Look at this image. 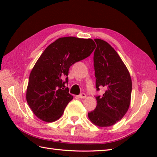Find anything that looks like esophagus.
<instances>
[{
	"mask_svg": "<svg viewBox=\"0 0 157 157\" xmlns=\"http://www.w3.org/2000/svg\"><path fill=\"white\" fill-rule=\"evenodd\" d=\"M79 98H86V94H85L84 93H82V94H79Z\"/></svg>",
	"mask_w": 157,
	"mask_h": 157,
	"instance_id": "esophagus-1",
	"label": "esophagus"
}]
</instances>
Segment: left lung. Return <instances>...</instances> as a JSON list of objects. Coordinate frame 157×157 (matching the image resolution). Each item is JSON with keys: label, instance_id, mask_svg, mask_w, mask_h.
Listing matches in <instances>:
<instances>
[{"label": "left lung", "instance_id": "1", "mask_svg": "<svg viewBox=\"0 0 157 157\" xmlns=\"http://www.w3.org/2000/svg\"><path fill=\"white\" fill-rule=\"evenodd\" d=\"M97 44L94 62L95 87L106 89L102 96H96L97 106L88 113L89 118L95 125L106 127L123 118L130 105L132 79L126 66L118 53L107 42L95 39Z\"/></svg>", "mask_w": 157, "mask_h": 157}]
</instances>
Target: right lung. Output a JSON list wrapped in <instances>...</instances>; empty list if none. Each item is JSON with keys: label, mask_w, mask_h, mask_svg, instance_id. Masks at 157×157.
Instances as JSON below:
<instances>
[{"label": "right lung", "mask_w": 157, "mask_h": 157, "mask_svg": "<svg viewBox=\"0 0 157 157\" xmlns=\"http://www.w3.org/2000/svg\"><path fill=\"white\" fill-rule=\"evenodd\" d=\"M95 48L91 39L66 36L45 49L31 71L26 91L28 104L37 118L50 123L62 116L73 98L65 86L69 68L88 57Z\"/></svg>", "instance_id": "add662e5"}]
</instances>
